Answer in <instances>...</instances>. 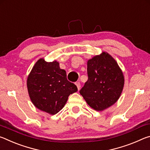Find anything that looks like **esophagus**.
<instances>
[{
	"instance_id": "obj_1",
	"label": "esophagus",
	"mask_w": 150,
	"mask_h": 150,
	"mask_svg": "<svg viewBox=\"0 0 150 150\" xmlns=\"http://www.w3.org/2000/svg\"><path fill=\"white\" fill-rule=\"evenodd\" d=\"M75 85H77L78 90H79L80 88H81V83H80V82H79V81H78V82H76L75 83Z\"/></svg>"
}]
</instances>
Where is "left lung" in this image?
<instances>
[{
	"label": "left lung",
	"mask_w": 150,
	"mask_h": 150,
	"mask_svg": "<svg viewBox=\"0 0 150 150\" xmlns=\"http://www.w3.org/2000/svg\"><path fill=\"white\" fill-rule=\"evenodd\" d=\"M88 80L79 93L91 108L101 111L120 97L124 83L123 73L115 59L106 52L87 62Z\"/></svg>",
	"instance_id": "left-lung-1"
}]
</instances>
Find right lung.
<instances>
[{
	"label": "right lung",
	"mask_w": 150,
	"mask_h": 150,
	"mask_svg": "<svg viewBox=\"0 0 150 150\" xmlns=\"http://www.w3.org/2000/svg\"><path fill=\"white\" fill-rule=\"evenodd\" d=\"M29 96L35 107L55 115L64 107L68 96L77 91L74 83L67 79L65 70L56 61L46 62L40 59L27 79Z\"/></svg>",
	"instance_id": "1"
}]
</instances>
